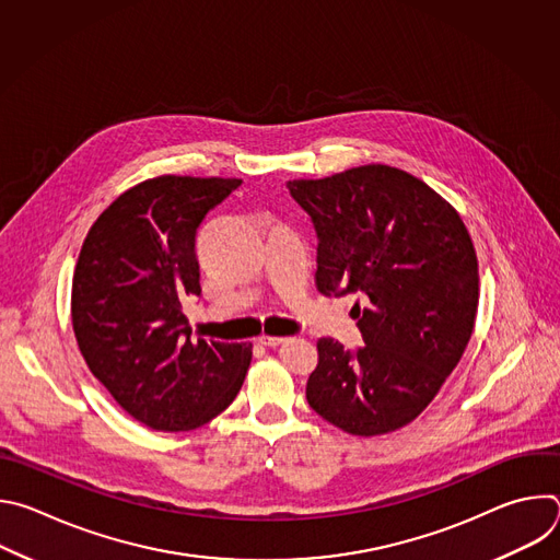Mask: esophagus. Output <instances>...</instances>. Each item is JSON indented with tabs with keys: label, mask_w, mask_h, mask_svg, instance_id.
<instances>
[{
	"label": "esophagus",
	"mask_w": 560,
	"mask_h": 560,
	"mask_svg": "<svg viewBox=\"0 0 560 560\" xmlns=\"http://www.w3.org/2000/svg\"><path fill=\"white\" fill-rule=\"evenodd\" d=\"M261 346H268V348H275V346H281L285 341V337H270V335H261L257 339Z\"/></svg>",
	"instance_id": "esophagus-1"
}]
</instances>
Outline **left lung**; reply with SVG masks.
Instances as JSON below:
<instances>
[{
	"label": "left lung",
	"instance_id": "left-lung-1",
	"mask_svg": "<svg viewBox=\"0 0 560 560\" xmlns=\"http://www.w3.org/2000/svg\"><path fill=\"white\" fill-rule=\"evenodd\" d=\"M318 234L316 288L361 294L365 346L318 339L305 396L352 436L412 423L458 365L474 332L478 261L471 236L436 190L415 175L370 164L324 179L288 182Z\"/></svg>",
	"mask_w": 560,
	"mask_h": 560
}]
</instances>
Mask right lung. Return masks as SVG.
Segmentation results:
<instances>
[{"label":"right lung","instance_id":"obj_1","mask_svg":"<svg viewBox=\"0 0 560 560\" xmlns=\"http://www.w3.org/2000/svg\"><path fill=\"white\" fill-rule=\"evenodd\" d=\"M238 179L162 175L119 195L79 253L70 318L93 376L141 425L188 432L238 394L253 343L190 341L182 301L201 294L195 236Z\"/></svg>","mask_w":560,"mask_h":560}]
</instances>
